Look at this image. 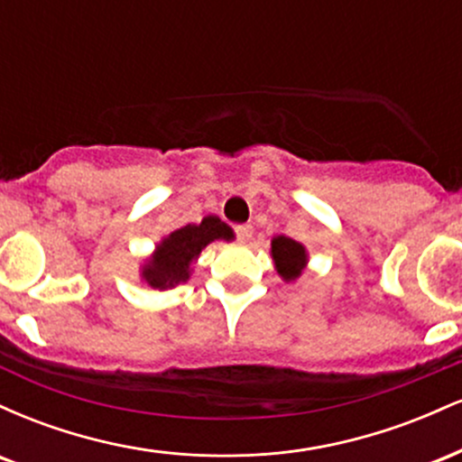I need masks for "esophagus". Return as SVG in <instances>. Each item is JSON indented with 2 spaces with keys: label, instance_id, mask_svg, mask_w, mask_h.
Listing matches in <instances>:
<instances>
[{
  "label": "esophagus",
  "instance_id": "34e87169",
  "mask_svg": "<svg viewBox=\"0 0 462 462\" xmlns=\"http://www.w3.org/2000/svg\"><path fill=\"white\" fill-rule=\"evenodd\" d=\"M235 232H236V238L241 243H247L249 238H252V235H254V227L249 226V224H243V226H236L235 227Z\"/></svg>",
  "mask_w": 462,
  "mask_h": 462
}]
</instances>
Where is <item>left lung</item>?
<instances>
[{
  "mask_svg": "<svg viewBox=\"0 0 462 462\" xmlns=\"http://www.w3.org/2000/svg\"><path fill=\"white\" fill-rule=\"evenodd\" d=\"M272 258L275 264V272L284 282H293L304 272L306 263H309V254L301 243L293 241L289 236H275L272 241Z\"/></svg>",
  "mask_w": 462,
  "mask_h": 462,
  "instance_id": "obj_1",
  "label": "left lung"
}]
</instances>
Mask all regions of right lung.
I'll return each mask as SVG.
<instances>
[{
  "label": "right lung",
  "instance_id": "right-lung-1",
  "mask_svg": "<svg viewBox=\"0 0 462 462\" xmlns=\"http://www.w3.org/2000/svg\"><path fill=\"white\" fill-rule=\"evenodd\" d=\"M232 241L235 232L226 226L219 217L208 215L201 219V224H189L173 230L171 235L164 236L156 245L152 258L143 264L141 278L145 280L152 289H173V286L187 282L193 272V263L198 261L208 243Z\"/></svg>",
  "mask_w": 462,
  "mask_h": 462
}]
</instances>
